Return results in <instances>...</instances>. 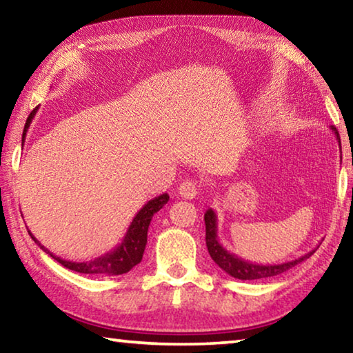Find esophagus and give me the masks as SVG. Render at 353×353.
Listing matches in <instances>:
<instances>
[{"instance_id":"1","label":"esophagus","mask_w":353,"mask_h":353,"mask_svg":"<svg viewBox=\"0 0 353 353\" xmlns=\"http://www.w3.org/2000/svg\"><path fill=\"white\" fill-rule=\"evenodd\" d=\"M196 194H198V187H196L194 182L185 181L179 185V196L183 199H194Z\"/></svg>"}]
</instances>
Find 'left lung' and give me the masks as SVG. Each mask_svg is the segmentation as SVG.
<instances>
[{
  "label": "left lung",
  "mask_w": 353,
  "mask_h": 353,
  "mask_svg": "<svg viewBox=\"0 0 353 353\" xmlns=\"http://www.w3.org/2000/svg\"><path fill=\"white\" fill-rule=\"evenodd\" d=\"M332 130L334 135L338 137V130L336 128L332 126ZM204 221H205V244L208 249V254L213 259V261L223 270L224 272L229 274V276L240 279V280H255V279H266V277H274L279 276L285 271L294 268L299 263H302L303 260L310 259L314 254L313 249L307 252L305 255L299 256V259H294L291 261H285V263H277V265H259V263H250L248 260L241 259L235 254H230L223 244L218 240V216L216 213L213 212V208H208L204 214Z\"/></svg>",
  "instance_id": "obj_1"
}]
</instances>
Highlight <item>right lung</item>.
<instances>
[{
  "label": "right lung",
  "instance_id": "1",
  "mask_svg": "<svg viewBox=\"0 0 353 353\" xmlns=\"http://www.w3.org/2000/svg\"><path fill=\"white\" fill-rule=\"evenodd\" d=\"M37 110H39V107H35V109L29 113L26 124H25V130H23L21 141H25L26 132H28L29 126H31V123H32V119L35 117V113H37ZM168 201H170V196L166 193L160 194V196H157V198H154L151 201H148L146 204L140 208L139 213L134 216L132 223H130L129 229L126 232V235H124V238H123V241L119 243L115 249L110 250V252L101 255V256H98V259H93L90 261L79 263V261L63 260V259H61V256H57L52 252H50V250H48L45 246H41L37 238L31 234V230H28V232H29V235H31L32 240L39 244L41 250H45L48 255H51L56 261H59L62 266L68 268V270H71V271H76L81 274H104V276H119V274L129 272L134 266H137L141 261L143 252H145V248L148 243V229H149V224H151V219L154 214L157 213Z\"/></svg>",
  "mask_w": 353,
  "mask_h": 353
}]
</instances>
